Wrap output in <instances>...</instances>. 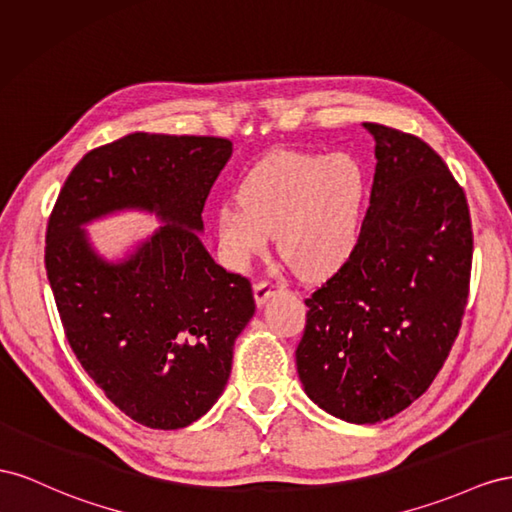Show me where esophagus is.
Instances as JSON below:
<instances>
[{
	"label": "esophagus",
	"instance_id": "1",
	"mask_svg": "<svg viewBox=\"0 0 512 512\" xmlns=\"http://www.w3.org/2000/svg\"><path fill=\"white\" fill-rule=\"evenodd\" d=\"M276 287H283V283H276V281H257L255 283V300H257V304H264L272 294H274V289Z\"/></svg>",
	"mask_w": 512,
	"mask_h": 512
}]
</instances>
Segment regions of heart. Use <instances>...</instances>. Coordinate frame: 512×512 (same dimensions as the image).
Returning <instances> with one entry per match:
<instances>
[{"label": "heart", "mask_w": 512, "mask_h": 512, "mask_svg": "<svg viewBox=\"0 0 512 512\" xmlns=\"http://www.w3.org/2000/svg\"><path fill=\"white\" fill-rule=\"evenodd\" d=\"M362 197L364 175L352 156L274 152L244 175L238 203L218 208V246L233 268H244L276 236L291 270L328 274L352 253Z\"/></svg>", "instance_id": "1"}]
</instances>
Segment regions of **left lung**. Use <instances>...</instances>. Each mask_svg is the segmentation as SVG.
Listing matches in <instances>:
<instances>
[{
  "label": "left lung",
  "mask_w": 512,
  "mask_h": 512,
  "mask_svg": "<svg viewBox=\"0 0 512 512\" xmlns=\"http://www.w3.org/2000/svg\"><path fill=\"white\" fill-rule=\"evenodd\" d=\"M364 128L377 158L369 210L352 253L304 300L296 362L321 410L373 425L442 371L470 296L474 236L463 188L429 143Z\"/></svg>",
  "instance_id": "1"
}]
</instances>
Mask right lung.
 <instances>
[{"label": "right lung", "mask_w": 512, "mask_h": 512, "mask_svg": "<svg viewBox=\"0 0 512 512\" xmlns=\"http://www.w3.org/2000/svg\"><path fill=\"white\" fill-rule=\"evenodd\" d=\"M229 156L223 137L126 135L79 160L49 216L45 268L72 352L150 429H182L210 410L255 313L251 281L214 264L194 231ZM122 207L154 209L168 225L111 267L78 225Z\"/></svg>", "instance_id": "add662e5"}]
</instances>
